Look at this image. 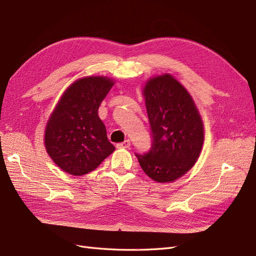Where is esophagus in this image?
<instances>
[{"label":"esophagus","mask_w":256,"mask_h":256,"mask_svg":"<svg viewBox=\"0 0 256 256\" xmlns=\"http://www.w3.org/2000/svg\"><path fill=\"white\" fill-rule=\"evenodd\" d=\"M130 146V142L128 140H126L122 142H118V144L116 145L118 148H128Z\"/></svg>","instance_id":"34e87169"}]
</instances>
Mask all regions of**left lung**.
I'll use <instances>...</instances> for the list:
<instances>
[{
	"instance_id": "1",
	"label": "left lung",
	"mask_w": 256,
	"mask_h": 256,
	"mask_svg": "<svg viewBox=\"0 0 256 256\" xmlns=\"http://www.w3.org/2000/svg\"><path fill=\"white\" fill-rule=\"evenodd\" d=\"M142 94L152 142L148 152L136 157L154 181L172 182L198 160L204 142L203 121L191 94L170 74L150 78Z\"/></svg>"
}]
</instances>
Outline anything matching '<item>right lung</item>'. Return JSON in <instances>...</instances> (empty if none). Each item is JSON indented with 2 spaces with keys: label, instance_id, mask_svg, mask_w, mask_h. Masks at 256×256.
I'll use <instances>...</instances> for the list:
<instances>
[{
  "label": "right lung",
  "instance_id": "add662e5",
  "mask_svg": "<svg viewBox=\"0 0 256 256\" xmlns=\"http://www.w3.org/2000/svg\"><path fill=\"white\" fill-rule=\"evenodd\" d=\"M114 82L104 76L77 80L62 94L46 123V152L63 171L84 176L116 148L108 140L98 109Z\"/></svg>",
  "mask_w": 256,
  "mask_h": 256
}]
</instances>
